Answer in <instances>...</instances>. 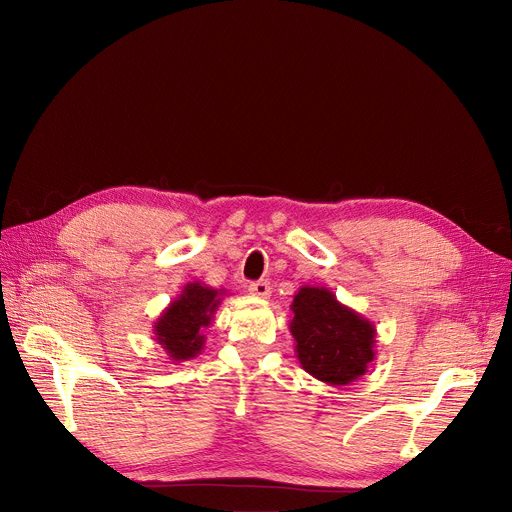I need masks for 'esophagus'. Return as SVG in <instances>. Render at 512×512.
Here are the masks:
<instances>
[{
    "label": "esophagus",
    "instance_id": "obj_1",
    "mask_svg": "<svg viewBox=\"0 0 512 512\" xmlns=\"http://www.w3.org/2000/svg\"><path fill=\"white\" fill-rule=\"evenodd\" d=\"M249 292L253 294V297H259V299H270L272 286H270V282H267V280L251 282V284H249Z\"/></svg>",
    "mask_w": 512,
    "mask_h": 512
}]
</instances>
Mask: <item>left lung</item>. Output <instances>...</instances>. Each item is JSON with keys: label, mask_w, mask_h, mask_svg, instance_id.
Instances as JSON below:
<instances>
[{"label": "left lung", "mask_w": 512, "mask_h": 512, "mask_svg": "<svg viewBox=\"0 0 512 512\" xmlns=\"http://www.w3.org/2000/svg\"><path fill=\"white\" fill-rule=\"evenodd\" d=\"M290 334L301 367L315 380L348 386L365 375L375 359V326L342 305L324 286H303L294 294Z\"/></svg>", "instance_id": "1"}]
</instances>
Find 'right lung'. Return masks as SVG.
Here are the masks:
<instances>
[{"label": "right lung", "instance_id": "obj_1", "mask_svg": "<svg viewBox=\"0 0 512 512\" xmlns=\"http://www.w3.org/2000/svg\"><path fill=\"white\" fill-rule=\"evenodd\" d=\"M226 290L201 282H188L178 297L159 313L153 324L157 344L172 363L195 359L205 346L203 330L209 328Z\"/></svg>", "mask_w": 512, "mask_h": 512}]
</instances>
